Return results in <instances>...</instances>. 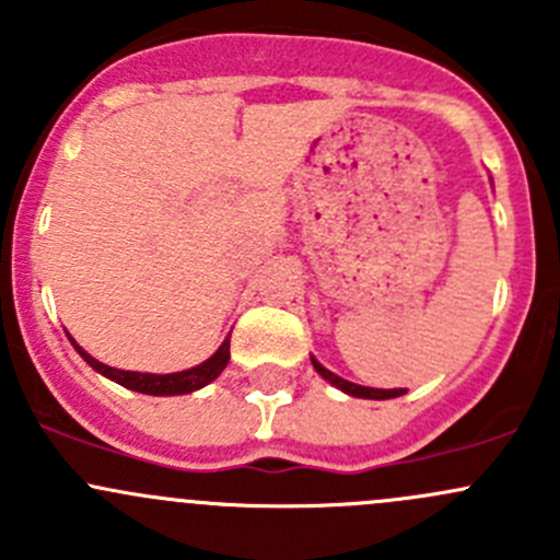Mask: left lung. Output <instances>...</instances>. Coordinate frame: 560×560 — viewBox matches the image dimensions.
I'll return each mask as SVG.
<instances>
[{"label":"left lung","instance_id":"8db88e82","mask_svg":"<svg viewBox=\"0 0 560 560\" xmlns=\"http://www.w3.org/2000/svg\"><path fill=\"white\" fill-rule=\"evenodd\" d=\"M312 363H314L316 374L325 376V380L330 382V385H336L338 389H343V393L354 395V398H374V400H385V398H398V395H404V393H406V389H374V387L352 385V382L341 380V376H336V374H332V371H327L325 365H322V363H316L314 358H312Z\"/></svg>","mask_w":560,"mask_h":560}]
</instances>
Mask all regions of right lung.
Instances as JSON below:
<instances>
[{
    "mask_svg": "<svg viewBox=\"0 0 560 560\" xmlns=\"http://www.w3.org/2000/svg\"><path fill=\"white\" fill-rule=\"evenodd\" d=\"M75 349L94 371H100V374L107 376V380H113V382H118L121 387L135 389V393H145V395H184V393H191V389L206 387L208 382H213L219 374H222L224 365H228V360H230V338H224V343L217 349V354H213V358H208L206 363L195 365V369H189V371H178V374H138V371H118V369H110V365L100 363V360H94L92 354L83 352L78 343H75Z\"/></svg>",
    "mask_w": 560,
    "mask_h": 560,
    "instance_id": "right-lung-1",
    "label": "right lung"
}]
</instances>
